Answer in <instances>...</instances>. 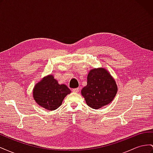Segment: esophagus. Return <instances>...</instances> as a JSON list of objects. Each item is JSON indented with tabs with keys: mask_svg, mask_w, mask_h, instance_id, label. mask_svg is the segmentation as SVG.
<instances>
[{
	"mask_svg": "<svg viewBox=\"0 0 153 153\" xmlns=\"http://www.w3.org/2000/svg\"><path fill=\"white\" fill-rule=\"evenodd\" d=\"M80 91V89L79 88H75V89H72V91L74 92H78Z\"/></svg>",
	"mask_w": 153,
	"mask_h": 153,
	"instance_id": "34e87169",
	"label": "esophagus"
}]
</instances>
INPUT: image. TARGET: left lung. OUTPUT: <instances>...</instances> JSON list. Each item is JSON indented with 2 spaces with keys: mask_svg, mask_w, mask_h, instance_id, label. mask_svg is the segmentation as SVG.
<instances>
[{
  "mask_svg": "<svg viewBox=\"0 0 153 153\" xmlns=\"http://www.w3.org/2000/svg\"><path fill=\"white\" fill-rule=\"evenodd\" d=\"M117 92L115 80L105 68H94L87 76V84L81 93L87 105L98 109L112 102Z\"/></svg>",
  "mask_w": 153,
  "mask_h": 153,
  "instance_id": "1",
  "label": "left lung"
}]
</instances>
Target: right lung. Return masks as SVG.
I'll list each match as a JSON object with an SVG mask.
<instances>
[{
    "mask_svg": "<svg viewBox=\"0 0 153 153\" xmlns=\"http://www.w3.org/2000/svg\"><path fill=\"white\" fill-rule=\"evenodd\" d=\"M71 91L64 84H59L53 75L44 77L33 89L36 102L48 110H55L61 105L64 98Z\"/></svg>",
    "mask_w": 153,
    "mask_h": 153,
    "instance_id": "add662e5",
    "label": "right lung"
}]
</instances>
